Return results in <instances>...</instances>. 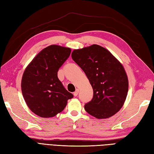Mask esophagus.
<instances>
[{"instance_id":"esophagus-1","label":"esophagus","mask_w":154,"mask_h":154,"mask_svg":"<svg viewBox=\"0 0 154 154\" xmlns=\"http://www.w3.org/2000/svg\"><path fill=\"white\" fill-rule=\"evenodd\" d=\"M79 89H76V91H75V92L73 93L74 96H75V97H77V96L78 95V94H79Z\"/></svg>"}]
</instances>
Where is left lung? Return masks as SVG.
I'll return each mask as SVG.
<instances>
[{
    "label": "left lung",
    "instance_id": "1",
    "mask_svg": "<svg viewBox=\"0 0 154 154\" xmlns=\"http://www.w3.org/2000/svg\"><path fill=\"white\" fill-rule=\"evenodd\" d=\"M73 60L86 74L93 89V97L85 105L97 119H107L122 107L128 91V80L120 62L106 49L94 44L75 50Z\"/></svg>",
    "mask_w": 154,
    "mask_h": 154
}]
</instances>
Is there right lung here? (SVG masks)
Masks as SVG:
<instances>
[{
    "label": "right lung",
    "mask_w": 154,
    "mask_h": 154,
    "mask_svg": "<svg viewBox=\"0 0 154 154\" xmlns=\"http://www.w3.org/2000/svg\"><path fill=\"white\" fill-rule=\"evenodd\" d=\"M71 49L57 45L44 48L26 69L22 93L28 106L36 115L50 118L63 111L73 94L65 89L57 71L71 54Z\"/></svg>",
    "instance_id": "obj_1"
}]
</instances>
